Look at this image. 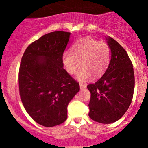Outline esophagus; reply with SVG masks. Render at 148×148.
<instances>
[{"label":"esophagus","instance_id":"1","mask_svg":"<svg viewBox=\"0 0 148 148\" xmlns=\"http://www.w3.org/2000/svg\"><path fill=\"white\" fill-rule=\"evenodd\" d=\"M79 87H80L81 89H83L84 88H86V84H82V83H79Z\"/></svg>","mask_w":148,"mask_h":148}]
</instances>
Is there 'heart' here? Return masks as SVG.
<instances>
[{
  "label": "heart",
  "instance_id": "heart-1",
  "mask_svg": "<svg viewBox=\"0 0 148 148\" xmlns=\"http://www.w3.org/2000/svg\"><path fill=\"white\" fill-rule=\"evenodd\" d=\"M110 59V49L104 41H99L91 37H86L76 42L72 46V52L66 51L62 56V62L69 74H77L79 81H87L92 77H99L104 73Z\"/></svg>",
  "mask_w": 148,
  "mask_h": 148
}]
</instances>
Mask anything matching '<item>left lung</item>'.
Listing matches in <instances>:
<instances>
[{"label":"left lung","mask_w":148,"mask_h":148,"mask_svg":"<svg viewBox=\"0 0 148 148\" xmlns=\"http://www.w3.org/2000/svg\"><path fill=\"white\" fill-rule=\"evenodd\" d=\"M111 59L105 73L87 85L91 93L89 116L93 120L110 124L127 112L134 95L135 78L133 64L127 52L113 38H106Z\"/></svg>","instance_id":"1"}]
</instances>
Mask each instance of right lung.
Masks as SVG:
<instances>
[{
  "label": "right lung",
  "mask_w": 148,
  "mask_h": 148,
  "mask_svg": "<svg viewBox=\"0 0 148 148\" xmlns=\"http://www.w3.org/2000/svg\"><path fill=\"white\" fill-rule=\"evenodd\" d=\"M71 33L56 31L30 44L19 71V89L25 110L37 123L51 127L67 119V107L79 83L64 69L62 56Z\"/></svg>",
  "instance_id": "1"
}]
</instances>
